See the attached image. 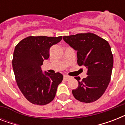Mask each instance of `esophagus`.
Instances as JSON below:
<instances>
[{
  "label": "esophagus",
  "instance_id": "obj_1",
  "mask_svg": "<svg viewBox=\"0 0 125 125\" xmlns=\"http://www.w3.org/2000/svg\"><path fill=\"white\" fill-rule=\"evenodd\" d=\"M63 78H64V80H69L71 78V77L70 76H67V75H64V76H63Z\"/></svg>",
  "mask_w": 125,
  "mask_h": 125
}]
</instances>
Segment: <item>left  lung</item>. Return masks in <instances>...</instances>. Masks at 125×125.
<instances>
[{
  "label": "left lung",
  "mask_w": 125,
  "mask_h": 125,
  "mask_svg": "<svg viewBox=\"0 0 125 125\" xmlns=\"http://www.w3.org/2000/svg\"><path fill=\"white\" fill-rule=\"evenodd\" d=\"M63 39L77 51L78 65L87 69L85 78L74 77L78 86L73 90V95L82 103L96 101L105 92L112 76L114 57L108 42L89 32L65 36Z\"/></svg>",
  "instance_id": "left-lung-1"
}]
</instances>
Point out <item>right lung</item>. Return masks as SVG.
Instances as JSON below:
<instances>
[{
  "label": "right lung",
  "instance_id": "1",
  "mask_svg": "<svg viewBox=\"0 0 125 125\" xmlns=\"http://www.w3.org/2000/svg\"><path fill=\"white\" fill-rule=\"evenodd\" d=\"M62 36H29L15 46L12 66L15 80L24 97L34 104L45 105L54 99L63 76L60 73H42L43 61L49 58V49Z\"/></svg>",
  "mask_w": 125,
  "mask_h": 125
}]
</instances>
